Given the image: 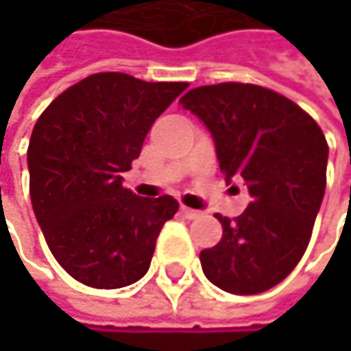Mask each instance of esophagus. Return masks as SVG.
<instances>
[{
	"label": "esophagus",
	"instance_id": "esophagus-1",
	"mask_svg": "<svg viewBox=\"0 0 351 351\" xmlns=\"http://www.w3.org/2000/svg\"><path fill=\"white\" fill-rule=\"evenodd\" d=\"M180 213L186 217V219H195V217H199L201 215V211H197V209H191V207H180Z\"/></svg>",
	"mask_w": 351,
	"mask_h": 351
}]
</instances>
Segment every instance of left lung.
I'll return each mask as SVG.
<instances>
[{"mask_svg": "<svg viewBox=\"0 0 351 351\" xmlns=\"http://www.w3.org/2000/svg\"><path fill=\"white\" fill-rule=\"evenodd\" d=\"M180 104L211 132L226 180H244L252 197L236 219L215 215L223 236L199 254L201 268L226 293H264L309 245L325 195V136L307 111L258 85H205Z\"/></svg>", "mask_w": 351, "mask_h": 351, "instance_id": "8db88e82", "label": "left lung"}]
</instances>
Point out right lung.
Segmentation results:
<instances>
[{
  "label": "right lung",
  "mask_w": 351,
  "mask_h": 351,
  "mask_svg": "<svg viewBox=\"0 0 351 351\" xmlns=\"http://www.w3.org/2000/svg\"><path fill=\"white\" fill-rule=\"evenodd\" d=\"M186 83H146L97 73L60 93L38 117L30 146V199L56 262L93 289H121L148 268L178 203L121 184L156 117Z\"/></svg>",
  "instance_id": "1"
}]
</instances>
